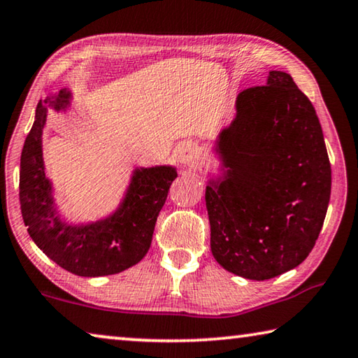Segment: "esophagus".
<instances>
[{"mask_svg":"<svg viewBox=\"0 0 358 358\" xmlns=\"http://www.w3.org/2000/svg\"><path fill=\"white\" fill-rule=\"evenodd\" d=\"M177 157L181 164H189L196 157V150H194L191 145H181L177 150Z\"/></svg>","mask_w":358,"mask_h":358,"instance_id":"obj_1","label":"esophagus"}]
</instances>
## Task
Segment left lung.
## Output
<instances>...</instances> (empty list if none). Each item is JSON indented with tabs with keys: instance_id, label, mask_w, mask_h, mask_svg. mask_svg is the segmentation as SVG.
<instances>
[{
	"instance_id": "obj_1",
	"label": "left lung",
	"mask_w": 358,
	"mask_h": 358,
	"mask_svg": "<svg viewBox=\"0 0 358 358\" xmlns=\"http://www.w3.org/2000/svg\"><path fill=\"white\" fill-rule=\"evenodd\" d=\"M217 150L229 171L205 192L217 264L256 281L295 268L316 243L331 191L311 101L286 72L270 71L266 85L238 94Z\"/></svg>"
}]
</instances>
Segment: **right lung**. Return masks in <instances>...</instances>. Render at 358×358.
Returning a JSON list of instances; mask_svg holds the SVG:
<instances>
[{
    "label": "right lung",
    "mask_w": 358,
    "mask_h": 358,
    "mask_svg": "<svg viewBox=\"0 0 358 358\" xmlns=\"http://www.w3.org/2000/svg\"><path fill=\"white\" fill-rule=\"evenodd\" d=\"M69 93L59 92L39 102L33 128L20 156V208L29 237L53 262L78 276L120 273L141 262L148 252L156 220L164 207L177 172L172 167L136 171L120 210L106 221L82 227L66 226L53 208L50 181L42 162L41 134L47 102L57 108L68 104Z\"/></svg>",
    "instance_id": "right-lung-1"
}]
</instances>
